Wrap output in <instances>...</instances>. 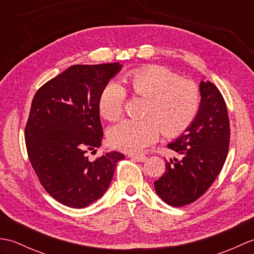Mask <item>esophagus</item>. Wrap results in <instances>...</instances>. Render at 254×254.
Listing matches in <instances>:
<instances>
[{
	"mask_svg": "<svg viewBox=\"0 0 254 254\" xmlns=\"http://www.w3.org/2000/svg\"><path fill=\"white\" fill-rule=\"evenodd\" d=\"M130 157H131L132 159H134V160L138 161V163H144V161L147 159L146 156H144V155H131Z\"/></svg>",
	"mask_w": 254,
	"mask_h": 254,
	"instance_id": "esophagus-1",
	"label": "esophagus"
}]
</instances>
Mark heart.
Instances as JSON below:
<instances>
[{
  "instance_id": "obj_1",
  "label": "heart",
  "mask_w": 254,
  "mask_h": 254,
  "mask_svg": "<svg viewBox=\"0 0 254 254\" xmlns=\"http://www.w3.org/2000/svg\"><path fill=\"white\" fill-rule=\"evenodd\" d=\"M133 95L147 100L144 120L126 119L113 126L108 137L113 147L138 153L157 139L160 128L166 136H176L195 119L201 93L190 79L178 78L168 68L152 65L128 72L122 77ZM126 89L117 82L108 83L99 97L100 115L115 121L122 115Z\"/></svg>"
}]
</instances>
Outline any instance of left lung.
<instances>
[{
  "instance_id": "obj_1",
  "label": "left lung",
  "mask_w": 254,
  "mask_h": 254,
  "mask_svg": "<svg viewBox=\"0 0 254 254\" xmlns=\"http://www.w3.org/2000/svg\"><path fill=\"white\" fill-rule=\"evenodd\" d=\"M201 104L190 127L168 144L178 157L154 182L159 197L171 206L188 205L203 195L222 170L229 147V119L220 91L209 80L199 82Z\"/></svg>"
}]
</instances>
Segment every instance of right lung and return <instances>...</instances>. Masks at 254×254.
Segmentation results:
<instances>
[{
	"label": "right lung",
	"instance_id": "1",
	"mask_svg": "<svg viewBox=\"0 0 254 254\" xmlns=\"http://www.w3.org/2000/svg\"><path fill=\"white\" fill-rule=\"evenodd\" d=\"M122 67L120 63L73 65L32 99L25 128L31 166L45 190L68 207L84 208L99 199L124 158L109 152L90 161L86 154L101 146L99 97Z\"/></svg>",
	"mask_w": 254,
	"mask_h": 254
}]
</instances>
